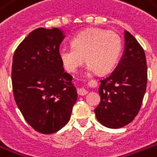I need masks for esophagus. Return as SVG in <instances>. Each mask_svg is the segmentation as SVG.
<instances>
[{
	"label": "esophagus",
	"instance_id": "esophagus-1",
	"mask_svg": "<svg viewBox=\"0 0 157 157\" xmlns=\"http://www.w3.org/2000/svg\"><path fill=\"white\" fill-rule=\"evenodd\" d=\"M88 93V91L86 90V89L84 88H80L77 90V94H78L79 95H86V94Z\"/></svg>",
	"mask_w": 157,
	"mask_h": 157
}]
</instances>
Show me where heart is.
<instances>
[{
  "label": "heart",
  "mask_w": 157,
  "mask_h": 157,
  "mask_svg": "<svg viewBox=\"0 0 157 157\" xmlns=\"http://www.w3.org/2000/svg\"><path fill=\"white\" fill-rule=\"evenodd\" d=\"M71 47L63 46L59 54L64 67L75 71L84 62L89 71L107 73L114 68L121 53V38L112 31L90 28L71 38Z\"/></svg>",
  "instance_id": "b5f03b06"
}]
</instances>
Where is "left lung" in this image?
Returning <instances> with one entry per match:
<instances>
[{
    "instance_id": "8db88e82",
    "label": "left lung",
    "mask_w": 157,
    "mask_h": 157,
    "mask_svg": "<svg viewBox=\"0 0 157 157\" xmlns=\"http://www.w3.org/2000/svg\"><path fill=\"white\" fill-rule=\"evenodd\" d=\"M124 40L120 63L109 76L101 80V101L94 110L98 121L112 129L126 125L138 115L147 82L144 49L129 32L124 33Z\"/></svg>"
}]
</instances>
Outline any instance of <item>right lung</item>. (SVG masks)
<instances>
[{"instance_id": "right-lung-1", "label": "right lung", "mask_w": 157, "mask_h": 157, "mask_svg": "<svg viewBox=\"0 0 157 157\" xmlns=\"http://www.w3.org/2000/svg\"><path fill=\"white\" fill-rule=\"evenodd\" d=\"M63 37L56 28H36L13 56L14 100L26 121L41 134L61 129L70 120L77 98L72 76L64 71L59 54Z\"/></svg>"}]
</instances>
